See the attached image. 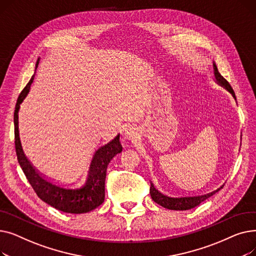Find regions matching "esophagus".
Instances as JSON below:
<instances>
[{"label": "esophagus", "mask_w": 256, "mask_h": 256, "mask_svg": "<svg viewBox=\"0 0 256 256\" xmlns=\"http://www.w3.org/2000/svg\"><path fill=\"white\" fill-rule=\"evenodd\" d=\"M126 136L130 140H135L137 138V130L134 126H128L126 130Z\"/></svg>", "instance_id": "34e87169"}]
</instances>
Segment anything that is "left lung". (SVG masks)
<instances>
[{
  "mask_svg": "<svg viewBox=\"0 0 256 256\" xmlns=\"http://www.w3.org/2000/svg\"><path fill=\"white\" fill-rule=\"evenodd\" d=\"M212 67H214V78H216V82L221 85L222 87H224L228 92H230L232 94V96L236 100V94L234 91L232 89V87L230 86V84L227 82V80L220 74L216 64L212 62ZM224 186V184H223ZM220 186L219 189L214 190L210 193L204 194V195H197V196H184V197H170L167 196L165 194H162L160 191H158L154 184L150 182V196L152 198V200L154 202H156L158 204L162 206L168 210H186L193 208L197 206H199L201 202H204V200H206L208 198H210V196H212L214 194H216L218 191H220L222 188Z\"/></svg>",
  "mask_w": 256,
  "mask_h": 256,
  "instance_id": "1",
  "label": "left lung"
}]
</instances>
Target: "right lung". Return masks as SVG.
Instances as JSON below:
<instances>
[{
  "mask_svg": "<svg viewBox=\"0 0 256 256\" xmlns=\"http://www.w3.org/2000/svg\"><path fill=\"white\" fill-rule=\"evenodd\" d=\"M39 63L37 60L36 68ZM34 74L22 89L16 102L14 110V143L18 163L24 176L32 186L37 196L46 204L61 212L70 214H84L100 206L104 200V180L106 168L111 160L122 152V146L117 135L112 141L100 146L94 152L89 171L85 180L76 184H59L42 176L24 156L18 132V110L20 104L29 93Z\"/></svg>",
  "mask_w": 256,
  "mask_h": 256,
  "instance_id": "add662e5",
  "label": "right lung"
}]
</instances>
